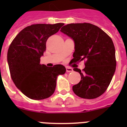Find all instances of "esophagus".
<instances>
[{
  "instance_id": "obj_1",
  "label": "esophagus",
  "mask_w": 127,
  "mask_h": 127,
  "mask_svg": "<svg viewBox=\"0 0 127 127\" xmlns=\"http://www.w3.org/2000/svg\"><path fill=\"white\" fill-rule=\"evenodd\" d=\"M72 70H73V69H72V68H70V67H66V71H67V72H72Z\"/></svg>"
}]
</instances>
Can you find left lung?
Here are the masks:
<instances>
[{
	"mask_svg": "<svg viewBox=\"0 0 127 127\" xmlns=\"http://www.w3.org/2000/svg\"><path fill=\"white\" fill-rule=\"evenodd\" d=\"M74 42V62L85 60L81 79L72 86L78 97L93 99L102 95L108 88L116 70L115 48L111 38L97 26L88 23H70L60 30Z\"/></svg>",
	"mask_w": 127,
	"mask_h": 127,
	"instance_id": "obj_1",
	"label": "left lung"
}]
</instances>
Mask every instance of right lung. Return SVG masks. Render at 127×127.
<instances>
[{
	"label": "right lung",
	"mask_w": 127,
	"mask_h": 127,
	"mask_svg": "<svg viewBox=\"0 0 127 127\" xmlns=\"http://www.w3.org/2000/svg\"><path fill=\"white\" fill-rule=\"evenodd\" d=\"M64 23L34 24L19 32L7 51V62L16 86L31 99L42 100L53 94L57 77L64 74L65 67L40 64L48 39L58 32Z\"/></svg>",
	"instance_id": "add662e5"
}]
</instances>
